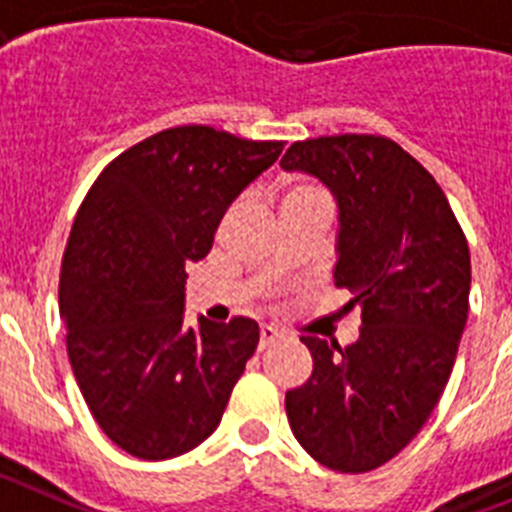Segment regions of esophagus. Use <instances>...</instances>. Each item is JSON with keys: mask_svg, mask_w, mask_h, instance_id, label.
Instances as JSON below:
<instances>
[{"mask_svg": "<svg viewBox=\"0 0 512 512\" xmlns=\"http://www.w3.org/2000/svg\"><path fill=\"white\" fill-rule=\"evenodd\" d=\"M278 340H281V332L275 330V327H270V324H262V327H260V345H257V348L265 350Z\"/></svg>", "mask_w": 512, "mask_h": 512, "instance_id": "34e87169", "label": "esophagus"}]
</instances>
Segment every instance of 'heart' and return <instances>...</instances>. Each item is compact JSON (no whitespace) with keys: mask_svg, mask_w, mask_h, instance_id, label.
I'll use <instances>...</instances> for the list:
<instances>
[{"mask_svg":"<svg viewBox=\"0 0 512 512\" xmlns=\"http://www.w3.org/2000/svg\"><path fill=\"white\" fill-rule=\"evenodd\" d=\"M311 195H319L317 188H311L306 182H291L286 190H283V206L296 201H304V198H311Z\"/></svg>","mask_w":512,"mask_h":512,"instance_id":"b5f03b06","label":"heart"}]
</instances>
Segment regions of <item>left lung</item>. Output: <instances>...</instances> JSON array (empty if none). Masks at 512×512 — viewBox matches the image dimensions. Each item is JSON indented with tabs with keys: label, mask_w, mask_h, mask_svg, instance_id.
<instances>
[{
	"label": "left lung",
	"mask_w": 512,
	"mask_h": 512,
	"mask_svg": "<svg viewBox=\"0 0 512 512\" xmlns=\"http://www.w3.org/2000/svg\"><path fill=\"white\" fill-rule=\"evenodd\" d=\"M281 167L335 195V286L353 293L363 324L348 348L301 337L314 368L286 394V415L311 459L363 474L420 433L446 389L469 314V244L441 185L397 141H296Z\"/></svg>",
	"instance_id": "8db88e82"
}]
</instances>
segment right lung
Returning a JSON list of instances; mask_svg holds the SVG:
<instances>
[{
	"mask_svg": "<svg viewBox=\"0 0 512 512\" xmlns=\"http://www.w3.org/2000/svg\"><path fill=\"white\" fill-rule=\"evenodd\" d=\"M281 151L167 128L115 157L79 206L59 281L66 350L102 433L136 459L201 446L255 353L252 319L185 324V262L208 255L226 208Z\"/></svg>",
	"mask_w": 512,
	"mask_h": 512,
	"instance_id": "right-lung-1",
	"label": "right lung"
}]
</instances>
